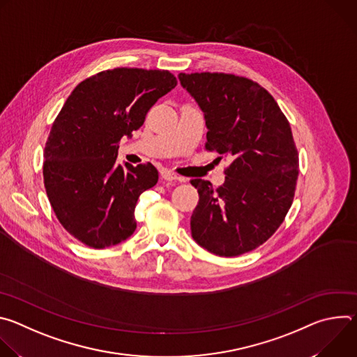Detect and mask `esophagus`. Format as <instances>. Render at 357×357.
Masks as SVG:
<instances>
[{"instance_id":"1","label":"esophagus","mask_w":357,"mask_h":357,"mask_svg":"<svg viewBox=\"0 0 357 357\" xmlns=\"http://www.w3.org/2000/svg\"><path fill=\"white\" fill-rule=\"evenodd\" d=\"M161 176H162V179H165V181H168V182H172V181H183L182 178H179L178 175H175L172 171H168V169H162Z\"/></svg>"}]
</instances>
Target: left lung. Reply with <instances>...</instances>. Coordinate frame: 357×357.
<instances>
[{
  "label": "left lung",
  "mask_w": 357,
  "mask_h": 357,
  "mask_svg": "<svg viewBox=\"0 0 357 357\" xmlns=\"http://www.w3.org/2000/svg\"><path fill=\"white\" fill-rule=\"evenodd\" d=\"M178 77L205 114V148L230 161L218 189L209 181H190L199 193L192 237L216 256H240L266 243L292 205L299 160L289 123L274 97L247 77L216 72Z\"/></svg>",
  "instance_id": "left-lung-1"
}]
</instances>
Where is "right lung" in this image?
<instances>
[{
	"label": "right lung",
	"mask_w": 357,
	"mask_h": 357,
	"mask_svg": "<svg viewBox=\"0 0 357 357\" xmlns=\"http://www.w3.org/2000/svg\"><path fill=\"white\" fill-rule=\"evenodd\" d=\"M176 83L168 70H103L80 82L55 119L43 183L58 220L83 244L106 248L134 233L137 200L158 182V171L149 162L116 165L119 144Z\"/></svg>",
	"instance_id": "add662e5"
}]
</instances>
